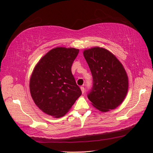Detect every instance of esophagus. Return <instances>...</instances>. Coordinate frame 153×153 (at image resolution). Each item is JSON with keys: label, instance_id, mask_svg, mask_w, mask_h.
Segmentation results:
<instances>
[{"label": "esophagus", "instance_id": "1", "mask_svg": "<svg viewBox=\"0 0 153 153\" xmlns=\"http://www.w3.org/2000/svg\"><path fill=\"white\" fill-rule=\"evenodd\" d=\"M80 89H81V91L82 93H84V87L81 86L80 87Z\"/></svg>", "mask_w": 153, "mask_h": 153}]
</instances>
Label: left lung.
Masks as SVG:
<instances>
[{"label":"left lung","instance_id":"obj_1","mask_svg":"<svg viewBox=\"0 0 153 153\" xmlns=\"http://www.w3.org/2000/svg\"><path fill=\"white\" fill-rule=\"evenodd\" d=\"M83 55L93 77V88L88 95L93 107L103 113L115 109L128 94L129 81L122 63L107 49L95 46Z\"/></svg>","mask_w":153,"mask_h":153}]
</instances>
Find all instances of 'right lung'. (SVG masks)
<instances>
[{
    "label": "right lung",
    "instance_id": "1",
    "mask_svg": "<svg viewBox=\"0 0 153 153\" xmlns=\"http://www.w3.org/2000/svg\"><path fill=\"white\" fill-rule=\"evenodd\" d=\"M78 53L79 49L75 48H54L33 68L30 79L31 97L45 114L63 117L81 96L71 73L72 63Z\"/></svg>",
    "mask_w": 153,
    "mask_h": 153
}]
</instances>
